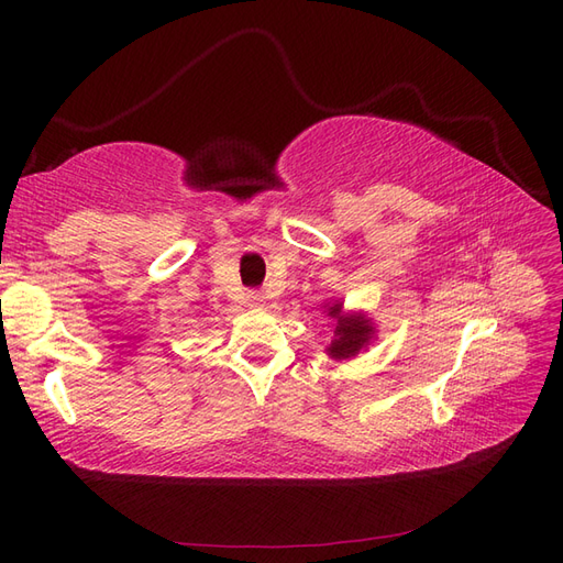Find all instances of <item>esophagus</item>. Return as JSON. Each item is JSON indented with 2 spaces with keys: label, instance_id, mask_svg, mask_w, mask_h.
<instances>
[{
  "label": "esophagus",
  "instance_id": "obj_1",
  "mask_svg": "<svg viewBox=\"0 0 563 563\" xmlns=\"http://www.w3.org/2000/svg\"><path fill=\"white\" fill-rule=\"evenodd\" d=\"M246 302H249V308H265V300L261 294H249Z\"/></svg>",
  "mask_w": 563,
  "mask_h": 563
}]
</instances>
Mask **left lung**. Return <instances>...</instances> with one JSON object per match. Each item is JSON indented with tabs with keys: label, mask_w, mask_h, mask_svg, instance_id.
I'll list each match as a JSON object with an SVG mask.
<instances>
[{
	"label": "left lung",
	"mask_w": 563,
	"mask_h": 563,
	"mask_svg": "<svg viewBox=\"0 0 563 563\" xmlns=\"http://www.w3.org/2000/svg\"><path fill=\"white\" fill-rule=\"evenodd\" d=\"M323 312L329 319H333V338L327 345L329 360L333 362H347L354 360L356 354L368 350V345L376 340L378 329L376 321H373L364 312H345L343 300H327L321 305Z\"/></svg>",
	"instance_id": "1"
}]
</instances>
